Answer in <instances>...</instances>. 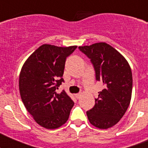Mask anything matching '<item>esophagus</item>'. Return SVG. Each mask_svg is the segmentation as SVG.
<instances>
[{"label":"esophagus","instance_id":"obj_1","mask_svg":"<svg viewBox=\"0 0 148 148\" xmlns=\"http://www.w3.org/2000/svg\"><path fill=\"white\" fill-rule=\"evenodd\" d=\"M81 95H82L81 93H77V94H75V97H77V99H79L80 97H81Z\"/></svg>","mask_w":148,"mask_h":148}]
</instances>
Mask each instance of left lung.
Wrapping results in <instances>:
<instances>
[{"label": "left lung", "instance_id": "8db88e82", "mask_svg": "<svg viewBox=\"0 0 148 148\" xmlns=\"http://www.w3.org/2000/svg\"><path fill=\"white\" fill-rule=\"evenodd\" d=\"M90 59L97 81L103 83L94 107L87 111L90 124L99 129L116 124L127 111L132 97V74L124 56L106 42L79 47Z\"/></svg>", "mask_w": 148, "mask_h": 148}]
</instances>
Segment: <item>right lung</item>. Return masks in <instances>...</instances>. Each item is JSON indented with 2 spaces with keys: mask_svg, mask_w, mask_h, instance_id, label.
I'll return each instance as SVG.
<instances>
[{
  "mask_svg": "<svg viewBox=\"0 0 148 148\" xmlns=\"http://www.w3.org/2000/svg\"><path fill=\"white\" fill-rule=\"evenodd\" d=\"M77 46L41 45L23 65L19 75L20 95L27 111L39 125L54 130L65 124L74 106L71 97L62 90L66 59Z\"/></svg>",
  "mask_w": 148,
  "mask_h": 148,
  "instance_id": "obj_1",
  "label": "right lung"
}]
</instances>
